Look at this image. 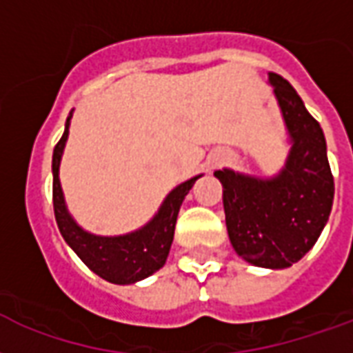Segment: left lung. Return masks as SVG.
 Here are the masks:
<instances>
[{"instance_id":"left-lung-1","label":"left lung","mask_w":353,"mask_h":353,"mask_svg":"<svg viewBox=\"0 0 353 353\" xmlns=\"http://www.w3.org/2000/svg\"><path fill=\"white\" fill-rule=\"evenodd\" d=\"M284 117L292 148L284 169L272 179L216 171L223 186V210L230 241L248 263L285 269L297 263L325 228L335 182L320 123L299 94L280 74L269 73Z\"/></svg>"}]
</instances>
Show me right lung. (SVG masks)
Masks as SVG:
<instances>
[{
    "mask_svg": "<svg viewBox=\"0 0 353 353\" xmlns=\"http://www.w3.org/2000/svg\"><path fill=\"white\" fill-rule=\"evenodd\" d=\"M71 117H73V110L69 112L65 131L58 141V145L54 146L52 154L54 216H56L61 236L73 248L74 254L84 261V265L103 280L112 282V284L139 282L165 265L171 243H173L174 223H176L180 205L201 174L174 188L165 197L163 205L159 207L158 214L154 216L145 228L118 236H101L88 233L69 214L60 184V161L69 135Z\"/></svg>",
    "mask_w": 353,
    "mask_h": 353,
    "instance_id": "add662e5",
    "label": "right lung"
}]
</instances>
